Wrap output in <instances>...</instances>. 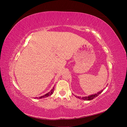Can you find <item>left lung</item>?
I'll list each match as a JSON object with an SVG mask.
<instances>
[{"mask_svg": "<svg viewBox=\"0 0 127 127\" xmlns=\"http://www.w3.org/2000/svg\"><path fill=\"white\" fill-rule=\"evenodd\" d=\"M103 90H102L101 91H99L98 92H97V93L96 94H92V95H89V96H83V97H80V96H77V98H79V99H83V100H87V101H89V100H92V99H94L95 97H96L97 96L99 95V94H100L103 91ZM75 96L76 97V96Z\"/></svg>", "mask_w": 127, "mask_h": 127, "instance_id": "obj_1", "label": "left lung"}]
</instances>
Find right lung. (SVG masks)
<instances>
[{"instance_id": "right-lung-1", "label": "right lung", "mask_w": 127, "mask_h": 127, "mask_svg": "<svg viewBox=\"0 0 127 127\" xmlns=\"http://www.w3.org/2000/svg\"><path fill=\"white\" fill-rule=\"evenodd\" d=\"M54 88H55V87H53V88L49 92H48V93H47L46 94H45V95H43V96H40V97H34V98H37V99H40V98H45V97H48L49 96H50V95H51L53 93V92H54Z\"/></svg>"}]
</instances>
